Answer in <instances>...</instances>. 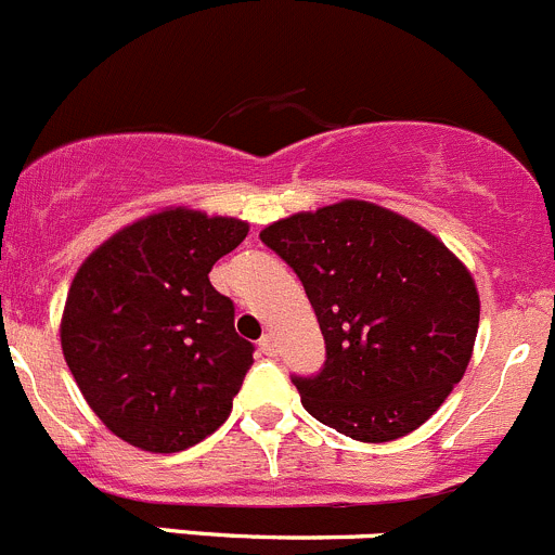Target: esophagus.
<instances>
[{
    "label": "esophagus",
    "instance_id": "34e87169",
    "mask_svg": "<svg viewBox=\"0 0 555 555\" xmlns=\"http://www.w3.org/2000/svg\"><path fill=\"white\" fill-rule=\"evenodd\" d=\"M260 352L268 354V358L276 354V336H273V333H266V336L260 338Z\"/></svg>",
    "mask_w": 555,
    "mask_h": 555
}]
</instances>
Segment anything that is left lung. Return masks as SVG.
I'll return each instance as SVG.
<instances>
[{"mask_svg": "<svg viewBox=\"0 0 555 555\" xmlns=\"http://www.w3.org/2000/svg\"><path fill=\"white\" fill-rule=\"evenodd\" d=\"M304 282L325 365L293 376L311 417L358 442H392L437 412L464 376L480 325L469 268L426 228L341 201L260 233Z\"/></svg>", "mask_w": 555, "mask_h": 555, "instance_id": "8db88e82", "label": "left lung"}]
</instances>
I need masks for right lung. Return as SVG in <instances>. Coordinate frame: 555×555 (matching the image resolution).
I'll return each mask as SVG.
<instances>
[{
    "instance_id": "add662e5",
    "label": "right lung",
    "mask_w": 555,
    "mask_h": 555,
    "mask_svg": "<svg viewBox=\"0 0 555 555\" xmlns=\"http://www.w3.org/2000/svg\"><path fill=\"white\" fill-rule=\"evenodd\" d=\"M249 224L165 208L96 246L69 284L62 352L94 414L132 448L179 453L233 409L251 347L208 282Z\"/></svg>"
}]
</instances>
